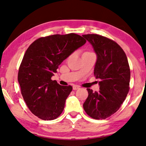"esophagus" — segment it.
Masks as SVG:
<instances>
[{"mask_svg":"<svg viewBox=\"0 0 146 146\" xmlns=\"http://www.w3.org/2000/svg\"><path fill=\"white\" fill-rule=\"evenodd\" d=\"M79 88H80V87L78 86L74 85L73 86V90H78V89H79Z\"/></svg>","mask_w":146,"mask_h":146,"instance_id":"esophagus-1","label":"esophagus"}]
</instances>
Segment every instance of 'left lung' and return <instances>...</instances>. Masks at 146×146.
Wrapping results in <instances>:
<instances>
[{
  "label": "left lung",
  "mask_w": 146,
  "mask_h": 146,
  "mask_svg": "<svg viewBox=\"0 0 146 146\" xmlns=\"http://www.w3.org/2000/svg\"><path fill=\"white\" fill-rule=\"evenodd\" d=\"M82 36L96 54L94 75L100 80L99 92L87 89L88 97L83 108L92 118L104 119L118 110L128 94L131 77L128 60L115 41L98 34Z\"/></svg>",
  "instance_id": "obj_1"
}]
</instances>
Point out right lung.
I'll list each match as a JSON object with an SVG mask.
<instances>
[{"instance_id": "right-lung-1", "label": "right lung", "mask_w": 146, "mask_h": 146, "mask_svg": "<svg viewBox=\"0 0 146 146\" xmlns=\"http://www.w3.org/2000/svg\"><path fill=\"white\" fill-rule=\"evenodd\" d=\"M86 42L76 34H55L38 39L27 48L18 82L27 105L39 118L52 120L63 112L72 87L60 85L51 77L62 62Z\"/></svg>"}]
</instances>
